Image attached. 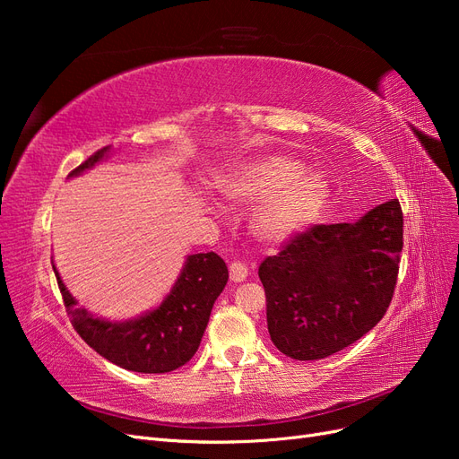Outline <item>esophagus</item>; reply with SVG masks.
I'll return each mask as SVG.
<instances>
[{"mask_svg": "<svg viewBox=\"0 0 459 459\" xmlns=\"http://www.w3.org/2000/svg\"><path fill=\"white\" fill-rule=\"evenodd\" d=\"M247 275H248V270H247V266H245L243 262L233 260V262L230 264V280H231L233 283L245 281Z\"/></svg>", "mask_w": 459, "mask_h": 459, "instance_id": "34e87169", "label": "esophagus"}]
</instances>
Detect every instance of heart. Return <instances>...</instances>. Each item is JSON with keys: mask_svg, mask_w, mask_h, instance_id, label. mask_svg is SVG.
<instances>
[{"mask_svg": "<svg viewBox=\"0 0 459 459\" xmlns=\"http://www.w3.org/2000/svg\"><path fill=\"white\" fill-rule=\"evenodd\" d=\"M289 157L273 155L221 179V191L235 201H262L253 230L262 241L289 239L319 214L327 197L324 179Z\"/></svg>", "mask_w": 459, "mask_h": 459, "instance_id": "obj_1", "label": "heart"}]
</instances>
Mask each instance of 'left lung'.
Wrapping results in <instances>:
<instances>
[{"instance_id": "left-lung-1", "label": "left lung", "mask_w": 459, "mask_h": 459, "mask_svg": "<svg viewBox=\"0 0 459 459\" xmlns=\"http://www.w3.org/2000/svg\"><path fill=\"white\" fill-rule=\"evenodd\" d=\"M404 216L396 199L356 224H314L293 235L258 277L277 351L322 359L364 337L393 300Z\"/></svg>"}]
</instances>
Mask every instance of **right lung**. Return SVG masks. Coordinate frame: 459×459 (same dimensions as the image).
<instances>
[{"label": "right lung", "mask_w": 459, "mask_h": 459, "mask_svg": "<svg viewBox=\"0 0 459 459\" xmlns=\"http://www.w3.org/2000/svg\"><path fill=\"white\" fill-rule=\"evenodd\" d=\"M108 149L93 152L71 176L91 169ZM53 272L78 335L108 362L137 373H169L187 364L199 349L214 300L228 283V266L216 253L191 255L170 295L157 310L132 322L113 324L78 308L57 270Z\"/></svg>", "instance_id": "right-lung-1"}]
</instances>
